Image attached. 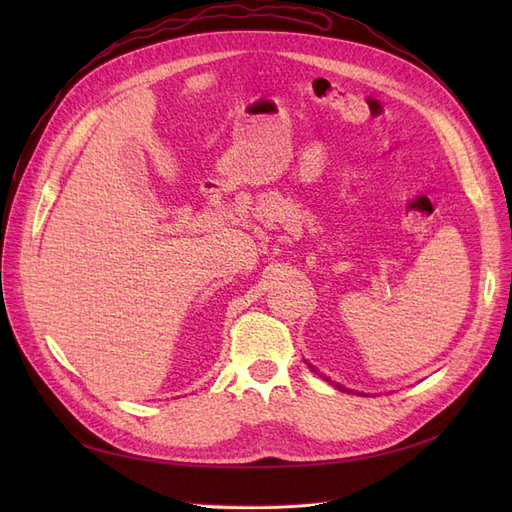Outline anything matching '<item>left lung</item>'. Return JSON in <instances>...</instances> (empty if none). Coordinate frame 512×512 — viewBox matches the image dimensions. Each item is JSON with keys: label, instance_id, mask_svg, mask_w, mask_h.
Segmentation results:
<instances>
[{"label": "left lung", "instance_id": "1", "mask_svg": "<svg viewBox=\"0 0 512 512\" xmlns=\"http://www.w3.org/2000/svg\"><path fill=\"white\" fill-rule=\"evenodd\" d=\"M337 389H342V386H337ZM344 391H346V389H344Z\"/></svg>", "mask_w": 512, "mask_h": 512}]
</instances>
